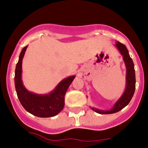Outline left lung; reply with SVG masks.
Wrapping results in <instances>:
<instances>
[{"label": "left lung", "mask_w": 148, "mask_h": 148, "mask_svg": "<svg viewBox=\"0 0 148 148\" xmlns=\"http://www.w3.org/2000/svg\"><path fill=\"white\" fill-rule=\"evenodd\" d=\"M116 46L120 51L121 54L123 55V59L125 62L126 68H127V87L122 97L118 100V101L115 103L114 107L110 111H102L99 109H94L92 108L93 110L97 113L101 114H114L116 112H119L123 108L125 107L127 104L130 102L133 95H134V90H135V73H134V63L129 55L128 50H127L126 46L123 44L117 42Z\"/></svg>", "instance_id": "left-lung-1"}]
</instances>
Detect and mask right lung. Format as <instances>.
<instances>
[{"mask_svg": "<svg viewBox=\"0 0 148 148\" xmlns=\"http://www.w3.org/2000/svg\"><path fill=\"white\" fill-rule=\"evenodd\" d=\"M27 46L24 47L19 55L15 70V87L17 96L23 107L32 114L38 117H51L62 110L65 105V95L75 76L64 79L51 93L45 96L36 95L28 91L21 80L22 60Z\"/></svg>", "mask_w": 148, "mask_h": 148, "instance_id": "obj_1", "label": "right lung"}]
</instances>
